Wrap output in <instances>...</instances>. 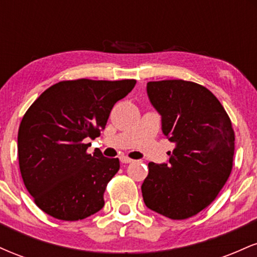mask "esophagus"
<instances>
[{
  "label": "esophagus",
  "instance_id": "1",
  "mask_svg": "<svg viewBox=\"0 0 257 257\" xmlns=\"http://www.w3.org/2000/svg\"><path fill=\"white\" fill-rule=\"evenodd\" d=\"M120 162H122L123 164H128V163H132L133 159L126 157V156H122V157H120Z\"/></svg>",
  "mask_w": 257,
  "mask_h": 257
}]
</instances>
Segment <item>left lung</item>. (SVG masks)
<instances>
[{
  "label": "left lung",
  "mask_w": 257,
  "mask_h": 257,
  "mask_svg": "<svg viewBox=\"0 0 257 257\" xmlns=\"http://www.w3.org/2000/svg\"><path fill=\"white\" fill-rule=\"evenodd\" d=\"M147 95L175 149L168 163H149L141 186L144 202L169 219H188L210 204L229 178L234 155L231 119L216 96L194 82H149Z\"/></svg>",
  "instance_id": "obj_1"
}]
</instances>
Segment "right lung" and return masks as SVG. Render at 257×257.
<instances>
[{
	"mask_svg": "<svg viewBox=\"0 0 257 257\" xmlns=\"http://www.w3.org/2000/svg\"><path fill=\"white\" fill-rule=\"evenodd\" d=\"M137 81H61L44 90L23 117L18 157L23 181L41 210L64 221L83 220L105 204L118 158L87 153L88 139L105 129L113 105Z\"/></svg>",
	"mask_w": 257,
	"mask_h": 257,
	"instance_id": "obj_1",
	"label": "right lung"
}]
</instances>
